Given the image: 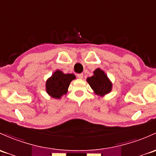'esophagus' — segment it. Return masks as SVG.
I'll return each mask as SVG.
<instances>
[{
    "label": "esophagus",
    "mask_w": 156,
    "mask_h": 156,
    "mask_svg": "<svg viewBox=\"0 0 156 156\" xmlns=\"http://www.w3.org/2000/svg\"><path fill=\"white\" fill-rule=\"evenodd\" d=\"M77 77H78V78H80V79H81V78H83V75L82 73L78 74V75H77Z\"/></svg>",
    "instance_id": "34e87169"
}]
</instances>
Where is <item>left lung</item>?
I'll return each instance as SVG.
<instances>
[{
	"label": "left lung",
	"instance_id": "obj_1",
	"mask_svg": "<svg viewBox=\"0 0 156 156\" xmlns=\"http://www.w3.org/2000/svg\"><path fill=\"white\" fill-rule=\"evenodd\" d=\"M93 73L94 75L87 80L95 93L97 95L104 96L111 92L112 84L104 72L100 69H97Z\"/></svg>",
	"mask_w": 156,
	"mask_h": 156
}]
</instances>
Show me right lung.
Returning <instances> with one entry per match:
<instances>
[{"label": "right lung", "instance_id": "1", "mask_svg": "<svg viewBox=\"0 0 156 156\" xmlns=\"http://www.w3.org/2000/svg\"><path fill=\"white\" fill-rule=\"evenodd\" d=\"M73 74H63L57 70L46 82V91L51 97L60 99L67 93L69 83L75 79Z\"/></svg>", "mask_w": 156, "mask_h": 156}]
</instances>
